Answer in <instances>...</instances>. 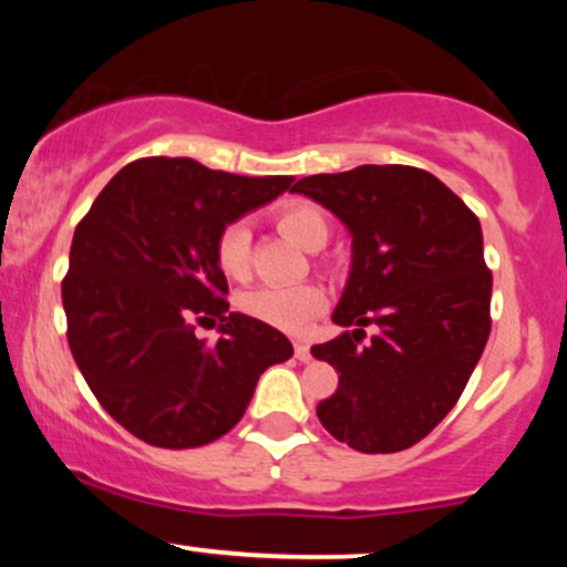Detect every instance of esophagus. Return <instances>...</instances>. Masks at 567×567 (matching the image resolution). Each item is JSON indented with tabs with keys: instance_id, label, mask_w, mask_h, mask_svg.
<instances>
[{
	"instance_id": "34e87169",
	"label": "esophagus",
	"mask_w": 567,
	"mask_h": 567,
	"mask_svg": "<svg viewBox=\"0 0 567 567\" xmlns=\"http://www.w3.org/2000/svg\"><path fill=\"white\" fill-rule=\"evenodd\" d=\"M296 360H301V362H309L311 360L309 347H306V343H301V341L296 343Z\"/></svg>"
}]
</instances>
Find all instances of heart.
<instances>
[{"instance_id":"heart-1","label":"heart","mask_w":567,"mask_h":567,"mask_svg":"<svg viewBox=\"0 0 567 567\" xmlns=\"http://www.w3.org/2000/svg\"><path fill=\"white\" fill-rule=\"evenodd\" d=\"M277 226L306 250H320L328 243V218L311 202H288L277 210ZM216 266L220 275L243 282L250 277V229L243 220H231L216 237ZM239 309L252 320L271 324L285 333H298L324 309V290L315 282L290 288H252L239 296Z\"/></svg>"}]
</instances>
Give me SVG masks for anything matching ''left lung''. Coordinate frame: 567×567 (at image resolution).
<instances>
[{"instance_id": "1", "label": "left lung", "mask_w": 567, "mask_h": 567, "mask_svg": "<svg viewBox=\"0 0 567 567\" xmlns=\"http://www.w3.org/2000/svg\"><path fill=\"white\" fill-rule=\"evenodd\" d=\"M306 194L347 224L351 271L333 322L311 347L338 370L317 419L360 453H396L451 413L491 336L493 275L470 207L408 165H360L301 178ZM380 333L364 341V328Z\"/></svg>"}]
</instances>
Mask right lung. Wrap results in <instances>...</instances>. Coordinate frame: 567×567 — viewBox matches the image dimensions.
<instances>
[{
  "label": "right lung",
  "mask_w": 567,
  "mask_h": 567,
  "mask_svg": "<svg viewBox=\"0 0 567 567\" xmlns=\"http://www.w3.org/2000/svg\"><path fill=\"white\" fill-rule=\"evenodd\" d=\"M188 157L130 162L76 224L63 277L66 336L103 410L154 447H199L245 415L269 365L292 357L271 324L229 311L216 237L288 192ZM219 322L216 344L193 336Z\"/></svg>",
  "instance_id": "right-lung-1"
}]
</instances>
